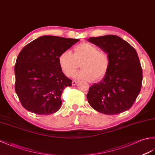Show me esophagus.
Returning a JSON list of instances; mask_svg holds the SVG:
<instances>
[{"label":"esophagus","mask_w":155,"mask_h":155,"mask_svg":"<svg viewBox=\"0 0 155 155\" xmlns=\"http://www.w3.org/2000/svg\"><path fill=\"white\" fill-rule=\"evenodd\" d=\"M78 81H72V85H76L77 84V83H78Z\"/></svg>","instance_id":"1"}]
</instances>
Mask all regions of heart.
Listing matches in <instances>:
<instances>
[{
  "label": "heart",
  "mask_w": 155,
  "mask_h": 155,
  "mask_svg": "<svg viewBox=\"0 0 155 155\" xmlns=\"http://www.w3.org/2000/svg\"><path fill=\"white\" fill-rule=\"evenodd\" d=\"M83 69L76 74L75 77L87 81H99L104 78L110 64L107 52L99 50L96 45L83 42L76 45L72 55L67 51L62 52L58 58L59 67L67 77H72L77 71L81 62Z\"/></svg>",
  "instance_id": "1"
}]
</instances>
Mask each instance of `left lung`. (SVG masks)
Segmentation results:
<instances>
[{
    "label": "left lung",
    "mask_w": 155,
    "mask_h": 155,
    "mask_svg": "<svg viewBox=\"0 0 155 155\" xmlns=\"http://www.w3.org/2000/svg\"><path fill=\"white\" fill-rule=\"evenodd\" d=\"M88 41L107 52L110 58L106 76L89 88L88 103L105 114H117L130 109L140 93L143 81L135 49L116 35L91 37Z\"/></svg>",
    "instance_id": "8db88e82"
}]
</instances>
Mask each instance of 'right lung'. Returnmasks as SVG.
Instances as JSON below:
<instances>
[{"label": "right lung", "mask_w": 155, "mask_h": 155, "mask_svg": "<svg viewBox=\"0 0 155 155\" xmlns=\"http://www.w3.org/2000/svg\"><path fill=\"white\" fill-rule=\"evenodd\" d=\"M79 39L42 36L20 52L15 66V91L26 110L47 115L61 107V95L72 81L61 70L58 58Z\"/></svg>", "instance_id": "right-lung-1"}]
</instances>
